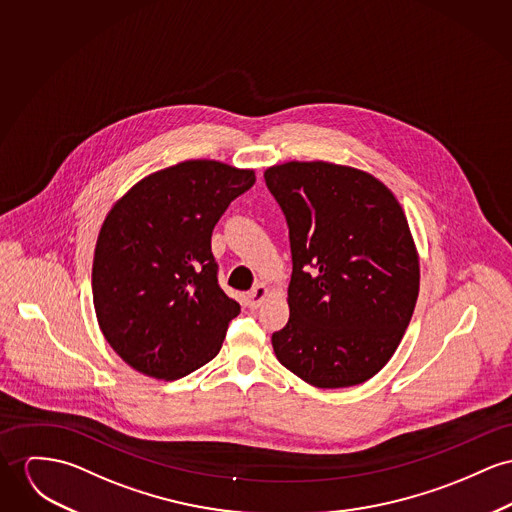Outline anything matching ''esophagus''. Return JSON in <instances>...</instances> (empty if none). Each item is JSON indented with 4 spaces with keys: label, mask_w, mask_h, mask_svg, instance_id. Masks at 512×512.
Returning a JSON list of instances; mask_svg holds the SVG:
<instances>
[{
    "label": "esophagus",
    "mask_w": 512,
    "mask_h": 512,
    "mask_svg": "<svg viewBox=\"0 0 512 512\" xmlns=\"http://www.w3.org/2000/svg\"><path fill=\"white\" fill-rule=\"evenodd\" d=\"M267 296H269V288H267L265 284H257V286L247 294L249 306H251V308H259V306L267 300Z\"/></svg>",
    "instance_id": "obj_1"
}]
</instances>
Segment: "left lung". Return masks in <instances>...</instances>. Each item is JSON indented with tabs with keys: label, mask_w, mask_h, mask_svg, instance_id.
I'll list each match as a JSON object with an SVG mask.
<instances>
[{
	"label": "left lung",
	"mask_w": 512,
	"mask_h": 512,
	"mask_svg": "<svg viewBox=\"0 0 512 512\" xmlns=\"http://www.w3.org/2000/svg\"><path fill=\"white\" fill-rule=\"evenodd\" d=\"M290 236V317L273 333L282 366L315 388L358 386L394 356L419 296L405 212L374 175L329 161L265 171Z\"/></svg>",
	"instance_id": "left-lung-1"
}]
</instances>
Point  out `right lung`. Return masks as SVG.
I'll return each instance as SVG.
<instances>
[{
  "label": "right lung",
  "mask_w": 512,
  "mask_h": 512,
  "mask_svg": "<svg viewBox=\"0 0 512 512\" xmlns=\"http://www.w3.org/2000/svg\"><path fill=\"white\" fill-rule=\"evenodd\" d=\"M253 169L189 159L138 181L109 210L93 255V306L134 370L177 380L220 353L239 304L218 284L212 230Z\"/></svg>",
  "instance_id": "1"
}]
</instances>
